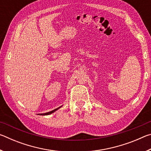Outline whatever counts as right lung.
<instances>
[{
	"label": "right lung",
	"mask_w": 151,
	"mask_h": 151,
	"mask_svg": "<svg viewBox=\"0 0 151 151\" xmlns=\"http://www.w3.org/2000/svg\"><path fill=\"white\" fill-rule=\"evenodd\" d=\"M61 106H60V107H58V108H57V109H55V110H53V111H50V112H46V113H43V114H40V115H48V114H52V113H53V112H55L56 111H57V110H58V109H60Z\"/></svg>",
	"instance_id": "add662e5"
}]
</instances>
